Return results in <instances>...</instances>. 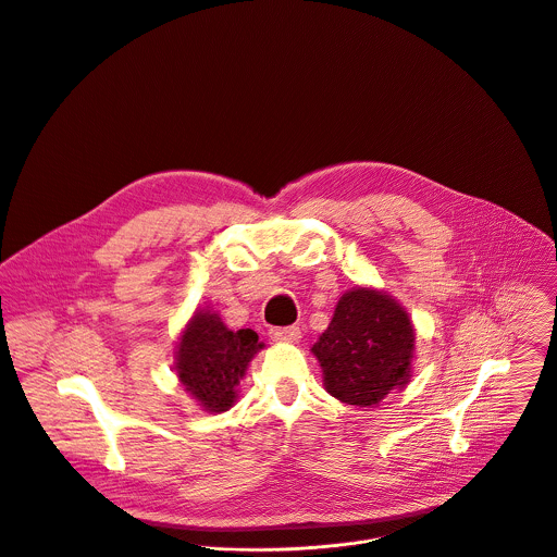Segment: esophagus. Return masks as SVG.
<instances>
[{
  "label": "esophagus",
  "instance_id": "esophagus-1",
  "mask_svg": "<svg viewBox=\"0 0 557 557\" xmlns=\"http://www.w3.org/2000/svg\"><path fill=\"white\" fill-rule=\"evenodd\" d=\"M269 335L277 342H297L301 337V330L297 325L290 327H271Z\"/></svg>",
  "mask_w": 557,
  "mask_h": 557
}]
</instances>
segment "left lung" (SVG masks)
I'll list each match as a JSON object with an SVG mask.
<instances>
[{
    "mask_svg": "<svg viewBox=\"0 0 557 557\" xmlns=\"http://www.w3.org/2000/svg\"><path fill=\"white\" fill-rule=\"evenodd\" d=\"M413 339L407 312L389 295L355 288L337 301L334 319L312 352L334 398L372 407L409 383Z\"/></svg>",
    "mask_w": 557,
    "mask_h": 557,
    "instance_id": "1",
    "label": "left lung"
}]
</instances>
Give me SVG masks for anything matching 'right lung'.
I'll use <instances>...</instances> for the list:
<instances>
[{"label":"right lung","mask_w":557,"mask_h":557,"mask_svg":"<svg viewBox=\"0 0 557 557\" xmlns=\"http://www.w3.org/2000/svg\"><path fill=\"white\" fill-rule=\"evenodd\" d=\"M258 348L262 344L256 332H230L218 314L198 312L178 342V379L207 411L222 413L232 407L236 385Z\"/></svg>","instance_id":"add662e5"}]
</instances>
